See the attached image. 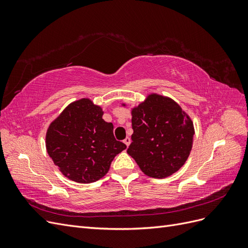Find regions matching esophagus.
Returning a JSON list of instances; mask_svg holds the SVG:
<instances>
[{"label":"esophagus","instance_id":"1","mask_svg":"<svg viewBox=\"0 0 248 248\" xmlns=\"http://www.w3.org/2000/svg\"><path fill=\"white\" fill-rule=\"evenodd\" d=\"M124 144L127 146V147H128L129 145H130V142H131V140H130V138H126L124 140Z\"/></svg>","mask_w":248,"mask_h":248}]
</instances>
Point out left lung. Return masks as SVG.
<instances>
[{"mask_svg": "<svg viewBox=\"0 0 248 248\" xmlns=\"http://www.w3.org/2000/svg\"><path fill=\"white\" fill-rule=\"evenodd\" d=\"M127 153L149 177L162 179L181 168L193 144L192 121L178 103L157 94L134 108Z\"/></svg>", "mask_w": 248, "mask_h": 248, "instance_id": "8db88e82", "label": "left lung"}]
</instances>
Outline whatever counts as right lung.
I'll list each match as a JSON object with an SVG mask.
<instances>
[{"label":"right lung","instance_id":"right-lung-1","mask_svg":"<svg viewBox=\"0 0 248 248\" xmlns=\"http://www.w3.org/2000/svg\"><path fill=\"white\" fill-rule=\"evenodd\" d=\"M100 107L82 98L69 104L46 133V150L68 179L92 183L109 170L115 156L126 145L114 137V125L102 119Z\"/></svg>","mask_w":248,"mask_h":248}]
</instances>
